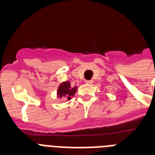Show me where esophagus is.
<instances>
[{"label":"esophagus","instance_id":"obj_1","mask_svg":"<svg viewBox=\"0 0 155 155\" xmlns=\"http://www.w3.org/2000/svg\"><path fill=\"white\" fill-rule=\"evenodd\" d=\"M85 83H86L87 84H92V83H93V81H92V80H86Z\"/></svg>","mask_w":155,"mask_h":155}]
</instances>
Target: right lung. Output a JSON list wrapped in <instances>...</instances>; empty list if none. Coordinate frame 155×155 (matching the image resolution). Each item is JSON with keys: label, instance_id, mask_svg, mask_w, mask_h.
I'll list each match as a JSON object with an SVG mask.
<instances>
[{"label": "right lung", "instance_id": "obj_1", "mask_svg": "<svg viewBox=\"0 0 155 155\" xmlns=\"http://www.w3.org/2000/svg\"><path fill=\"white\" fill-rule=\"evenodd\" d=\"M77 90V87H71L70 82L66 81V82L62 83L57 91V95L58 97H66L68 98V100H71V97H73L75 95V92Z\"/></svg>", "mask_w": 155, "mask_h": 155}]
</instances>
